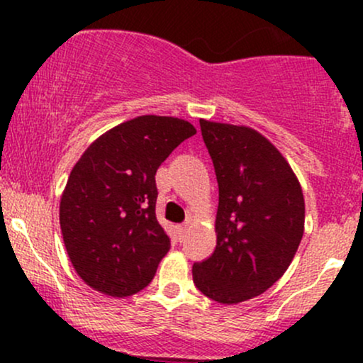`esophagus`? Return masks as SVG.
Returning a JSON list of instances; mask_svg holds the SVG:
<instances>
[{"label":"esophagus","mask_w":363,"mask_h":363,"mask_svg":"<svg viewBox=\"0 0 363 363\" xmlns=\"http://www.w3.org/2000/svg\"><path fill=\"white\" fill-rule=\"evenodd\" d=\"M187 228H189V223H182V225H179V235H181V237H186V234H187Z\"/></svg>","instance_id":"obj_1"}]
</instances>
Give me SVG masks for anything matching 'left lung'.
I'll return each instance as SVG.
<instances>
[{
  "label": "left lung",
  "mask_w": 363,
  "mask_h": 363,
  "mask_svg": "<svg viewBox=\"0 0 363 363\" xmlns=\"http://www.w3.org/2000/svg\"><path fill=\"white\" fill-rule=\"evenodd\" d=\"M218 181L216 247L193 280L220 303L257 297L290 266L303 235L301 182L269 140L247 126L201 119Z\"/></svg>",
  "instance_id": "8db88e82"
}]
</instances>
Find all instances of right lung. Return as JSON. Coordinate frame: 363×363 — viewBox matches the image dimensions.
<instances>
[{"mask_svg": "<svg viewBox=\"0 0 363 363\" xmlns=\"http://www.w3.org/2000/svg\"><path fill=\"white\" fill-rule=\"evenodd\" d=\"M193 135L184 119L140 116L99 136L74 164L60 203L61 234L94 290L123 298L153 280L170 249L155 215V174Z\"/></svg>", "mask_w": 363, "mask_h": 363, "instance_id": "add662e5", "label": "right lung"}]
</instances>
